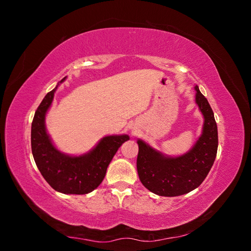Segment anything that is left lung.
Instances as JSON below:
<instances>
[{"instance_id": "1", "label": "left lung", "mask_w": 251, "mask_h": 251, "mask_svg": "<svg viewBox=\"0 0 251 251\" xmlns=\"http://www.w3.org/2000/svg\"><path fill=\"white\" fill-rule=\"evenodd\" d=\"M196 90V103L204 117L202 134L195 146L178 157L163 155L141 139L138 143L137 172L141 183L158 196L176 197L198 187L208 175L218 151V128L210 105Z\"/></svg>"}]
</instances>
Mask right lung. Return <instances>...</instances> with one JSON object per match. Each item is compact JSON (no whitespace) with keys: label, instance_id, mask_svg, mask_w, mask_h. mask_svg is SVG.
Returning <instances> with one entry per match:
<instances>
[{"label":"right lung","instance_id":"obj_1","mask_svg":"<svg viewBox=\"0 0 251 251\" xmlns=\"http://www.w3.org/2000/svg\"><path fill=\"white\" fill-rule=\"evenodd\" d=\"M56 89L57 86L47 93L35 111L31 125L32 155L37 169L53 189L63 194L85 195L101 183L114 155L130 137L127 135L105 136L94 149L80 156L59 151L52 143L45 125V117Z\"/></svg>","mask_w":251,"mask_h":251}]
</instances>
